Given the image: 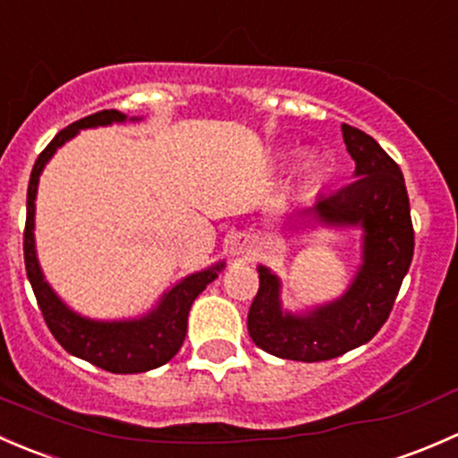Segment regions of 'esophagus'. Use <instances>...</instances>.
Wrapping results in <instances>:
<instances>
[{
    "instance_id": "obj_1",
    "label": "esophagus",
    "mask_w": 458,
    "mask_h": 458,
    "mask_svg": "<svg viewBox=\"0 0 458 458\" xmlns=\"http://www.w3.org/2000/svg\"><path fill=\"white\" fill-rule=\"evenodd\" d=\"M247 251H249V235H244V233L231 235V240H229V253H231V256L240 258V256H244Z\"/></svg>"
}]
</instances>
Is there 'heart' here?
<instances>
[{
    "instance_id": "obj_1",
    "label": "heart",
    "mask_w": 458,
    "mask_h": 458,
    "mask_svg": "<svg viewBox=\"0 0 458 458\" xmlns=\"http://www.w3.org/2000/svg\"><path fill=\"white\" fill-rule=\"evenodd\" d=\"M318 169H319V160H318V157L309 152V154H304V157L300 158L298 169H295V174H298V178H300L301 182H309V181H313L315 174H318Z\"/></svg>"
}]
</instances>
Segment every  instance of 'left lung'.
I'll use <instances>...</instances> for the list:
<instances>
[{
  "instance_id": "8db88e82",
  "label": "left lung",
  "mask_w": 458,
  "mask_h": 458,
  "mask_svg": "<svg viewBox=\"0 0 458 458\" xmlns=\"http://www.w3.org/2000/svg\"><path fill=\"white\" fill-rule=\"evenodd\" d=\"M355 181L315 198L306 211L313 227L360 229L361 262L339 298L289 310L282 280L260 264V289L249 309L253 344L280 360L324 361L370 342L393 310L414 253L410 202L399 165L357 127L342 125Z\"/></svg>"
}]
</instances>
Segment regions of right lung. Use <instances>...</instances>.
<instances>
[{
  "mask_svg": "<svg viewBox=\"0 0 458 458\" xmlns=\"http://www.w3.org/2000/svg\"><path fill=\"white\" fill-rule=\"evenodd\" d=\"M143 116H127L119 110H103L89 114L77 123L68 125L50 140L48 148L39 154L35 167H32L30 182H28V214L26 231H23V260L26 273L30 280L35 298L44 313L46 324L56 342L70 352V355L86 360L89 364L103 370L116 372V375H131V372H145L167 364L178 351L187 335V318L194 300L207 289L209 282L218 277L225 268V262H216L202 271L190 273L176 284L169 286L160 295L157 304L148 313L139 318L125 319H94L70 309L56 291L46 280L41 271L39 258H37L35 244V200L39 190V176L48 160L55 157L56 149L64 148L68 140L81 130L92 127H107L112 123H139Z\"/></svg>",
  "mask_w": 458,
  "mask_h": 458,
  "instance_id": "right-lung-1",
  "label": "right lung"
}]
</instances>
